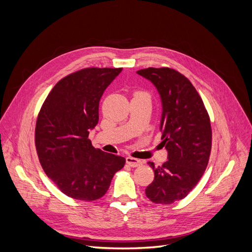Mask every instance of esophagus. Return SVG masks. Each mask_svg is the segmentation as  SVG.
I'll return each instance as SVG.
<instances>
[{"mask_svg":"<svg viewBox=\"0 0 252 252\" xmlns=\"http://www.w3.org/2000/svg\"><path fill=\"white\" fill-rule=\"evenodd\" d=\"M126 163L130 166V167H139L143 165V162L139 158H134L131 157H128L126 158Z\"/></svg>","mask_w":252,"mask_h":252,"instance_id":"obj_1","label":"esophagus"}]
</instances>
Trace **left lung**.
<instances>
[{"label":"left lung","instance_id":"obj_1","mask_svg":"<svg viewBox=\"0 0 252 252\" xmlns=\"http://www.w3.org/2000/svg\"><path fill=\"white\" fill-rule=\"evenodd\" d=\"M136 73L154 84L161 97L159 130L168 151V161L162 166L148 162L155 179L145 192L156 204H172L191 191L207 167L212 139L210 119L192 84L177 70L149 67Z\"/></svg>","mask_w":252,"mask_h":252}]
</instances>
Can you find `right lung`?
Wrapping results in <instances>:
<instances>
[{
	"label": "right lung",
	"instance_id": "1",
	"mask_svg": "<svg viewBox=\"0 0 252 252\" xmlns=\"http://www.w3.org/2000/svg\"><path fill=\"white\" fill-rule=\"evenodd\" d=\"M122 68H85L59 81L35 125V148L47 177L80 201L102 197L125 158L95 149L88 139L98 122V104Z\"/></svg>",
	"mask_w": 252,
	"mask_h": 252
}]
</instances>
